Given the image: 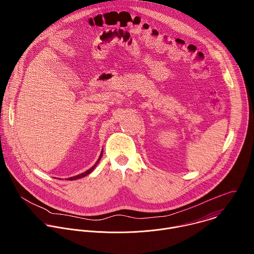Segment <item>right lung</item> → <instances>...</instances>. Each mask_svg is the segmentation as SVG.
I'll list each match as a JSON object with an SVG mask.
<instances>
[{
	"label": "right lung",
	"instance_id": "add662e5",
	"mask_svg": "<svg viewBox=\"0 0 254 254\" xmlns=\"http://www.w3.org/2000/svg\"><path fill=\"white\" fill-rule=\"evenodd\" d=\"M103 150L104 149H102V152H101V155H100V157H99V159L97 160V162L89 169V170H87V171H85L84 173H81V174H79V175H76V176H73V177H70V178H67V180H69V181H73V180H77V179H80V178H83V177H85V176H87V175H89L95 168H96V166L98 165V163L100 162V160H101V158H102V156H103Z\"/></svg>",
	"mask_w": 254,
	"mask_h": 254
}]
</instances>
